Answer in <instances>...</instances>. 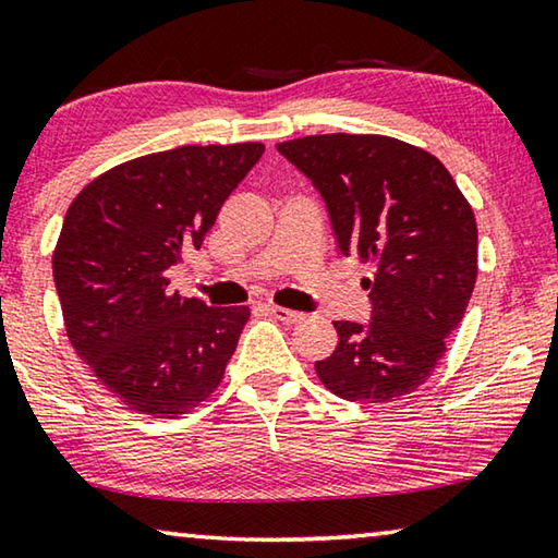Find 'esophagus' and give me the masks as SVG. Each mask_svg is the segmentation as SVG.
Segmentation results:
<instances>
[{"label":"esophagus","instance_id":"esophagus-1","mask_svg":"<svg viewBox=\"0 0 558 558\" xmlns=\"http://www.w3.org/2000/svg\"><path fill=\"white\" fill-rule=\"evenodd\" d=\"M270 315L276 317V320L286 323V325H295V323H303L305 315L298 313V311H288V307H280V305H268Z\"/></svg>","mask_w":558,"mask_h":558}]
</instances>
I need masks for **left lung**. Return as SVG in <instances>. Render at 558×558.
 I'll list each match as a JSON object with an SVG mask.
<instances>
[{"label":"left lung","instance_id":"8db88e82","mask_svg":"<svg viewBox=\"0 0 558 558\" xmlns=\"http://www.w3.org/2000/svg\"><path fill=\"white\" fill-rule=\"evenodd\" d=\"M330 214L342 255L373 268L369 325L335 320L338 348L315 362L332 395L390 402L427 379L462 323L476 282V220L445 163L377 134L282 141Z\"/></svg>","mask_w":558,"mask_h":558}]
</instances>
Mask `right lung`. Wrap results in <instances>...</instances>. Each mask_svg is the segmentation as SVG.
Wrapping results in <instances>:
<instances>
[{
	"mask_svg": "<svg viewBox=\"0 0 558 558\" xmlns=\"http://www.w3.org/2000/svg\"><path fill=\"white\" fill-rule=\"evenodd\" d=\"M258 141L181 146L101 173L72 201L54 247L69 342L129 410L179 417L214 395L251 317L168 290V270L198 251Z\"/></svg>",
	"mask_w": 558,
	"mask_h": 558,
	"instance_id": "right-lung-1",
	"label": "right lung"
}]
</instances>
